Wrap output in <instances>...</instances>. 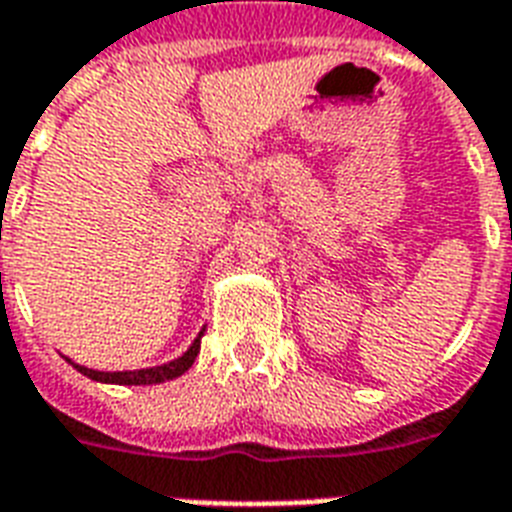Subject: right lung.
I'll use <instances>...</instances> for the list:
<instances>
[{"label": "right lung", "mask_w": 512, "mask_h": 512, "mask_svg": "<svg viewBox=\"0 0 512 512\" xmlns=\"http://www.w3.org/2000/svg\"><path fill=\"white\" fill-rule=\"evenodd\" d=\"M205 331V328H202ZM200 336L194 339L192 347L181 355V358L170 360V363H162V366H152V368H136V371H95V368H85L77 366V363H71V366L77 368L79 374H85L87 379H93V382H106V384H160L168 382V379H176L184 371H189V366L197 358V352H200Z\"/></svg>", "instance_id": "add662e5"}]
</instances>
